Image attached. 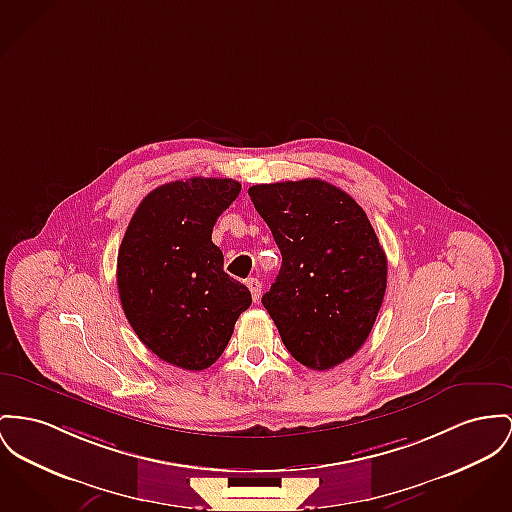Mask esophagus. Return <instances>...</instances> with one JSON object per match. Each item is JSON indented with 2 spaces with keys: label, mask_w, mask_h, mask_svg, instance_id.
<instances>
[{
  "label": "esophagus",
  "mask_w": 512,
  "mask_h": 512,
  "mask_svg": "<svg viewBox=\"0 0 512 512\" xmlns=\"http://www.w3.org/2000/svg\"><path fill=\"white\" fill-rule=\"evenodd\" d=\"M246 285H248V289H250V293H252V301L258 303V301H260V295H262V283H260L256 277H250V279L246 281Z\"/></svg>",
  "instance_id": "obj_1"
}]
</instances>
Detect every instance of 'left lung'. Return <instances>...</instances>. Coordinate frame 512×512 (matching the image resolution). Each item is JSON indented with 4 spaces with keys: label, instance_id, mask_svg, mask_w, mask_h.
<instances>
[{
    "label": "left lung",
    "instance_id": "8db88e82",
    "mask_svg": "<svg viewBox=\"0 0 512 512\" xmlns=\"http://www.w3.org/2000/svg\"><path fill=\"white\" fill-rule=\"evenodd\" d=\"M248 196L281 250L262 297L281 340L308 369L340 365L369 338L386 291L388 262L367 213L318 178L256 184Z\"/></svg>",
    "mask_w": 512,
    "mask_h": 512
}]
</instances>
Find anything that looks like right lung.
<instances>
[{"label": "right lung", "mask_w": 512, "mask_h": 512, "mask_svg": "<svg viewBox=\"0 0 512 512\" xmlns=\"http://www.w3.org/2000/svg\"><path fill=\"white\" fill-rule=\"evenodd\" d=\"M231 178L174 180L149 192L118 250L116 281L137 338L186 371L213 365L252 305L246 285L223 272L211 233L239 196Z\"/></svg>", "instance_id": "1"}]
</instances>
